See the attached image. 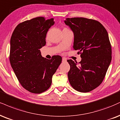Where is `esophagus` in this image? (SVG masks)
<instances>
[{
  "mask_svg": "<svg viewBox=\"0 0 120 120\" xmlns=\"http://www.w3.org/2000/svg\"><path fill=\"white\" fill-rule=\"evenodd\" d=\"M66 59L65 58H63L62 59V62H63V63H64V62H66Z\"/></svg>",
  "mask_w": 120,
  "mask_h": 120,
  "instance_id": "esophagus-1",
  "label": "esophagus"
}]
</instances>
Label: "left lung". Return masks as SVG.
<instances>
[{
	"mask_svg": "<svg viewBox=\"0 0 120 120\" xmlns=\"http://www.w3.org/2000/svg\"><path fill=\"white\" fill-rule=\"evenodd\" d=\"M64 22L74 34L73 49L78 50L82 58L79 66L72 60H67L70 66L69 83L77 91L90 92L102 83L110 65L109 34L101 23L93 19L68 18Z\"/></svg>",
	"mask_w": 120,
	"mask_h": 120,
	"instance_id": "obj_1",
	"label": "left lung"
}]
</instances>
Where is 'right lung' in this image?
Wrapping results in <instances>:
<instances>
[{"label": "right lung", "mask_w": 120, "mask_h": 120, "mask_svg": "<svg viewBox=\"0 0 120 120\" xmlns=\"http://www.w3.org/2000/svg\"><path fill=\"white\" fill-rule=\"evenodd\" d=\"M54 23V18L36 17L19 24L11 35V68L22 86L31 93L39 94L47 90L61 63L60 56L48 60L42 56L40 50L46 45V34Z\"/></svg>", "instance_id": "obj_1"}]
</instances>
